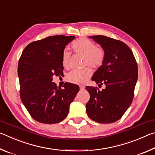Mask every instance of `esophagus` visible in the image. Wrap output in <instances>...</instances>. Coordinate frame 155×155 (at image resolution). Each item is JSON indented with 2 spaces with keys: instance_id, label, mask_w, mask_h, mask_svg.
<instances>
[{
  "instance_id": "esophagus-1",
  "label": "esophagus",
  "mask_w": 155,
  "mask_h": 155,
  "mask_svg": "<svg viewBox=\"0 0 155 155\" xmlns=\"http://www.w3.org/2000/svg\"><path fill=\"white\" fill-rule=\"evenodd\" d=\"M79 87H80V90H85V86H83V85H80Z\"/></svg>"
}]
</instances>
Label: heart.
<instances>
[{
  "label": "heart",
  "instance_id": "obj_1",
  "mask_svg": "<svg viewBox=\"0 0 155 155\" xmlns=\"http://www.w3.org/2000/svg\"><path fill=\"white\" fill-rule=\"evenodd\" d=\"M71 47L76 53L84 57V64L92 68H99L103 65L105 52L102 48L96 47L93 41L86 38H79L72 44ZM70 53L65 51L62 54V65L64 68L69 66ZM91 74L89 68L82 70H73L68 74V79L72 83H83L87 81Z\"/></svg>",
  "mask_w": 155,
  "mask_h": 155
}]
</instances>
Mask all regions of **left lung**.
<instances>
[{"instance_id": "8db88e82", "label": "left lung", "mask_w": 155, "mask_h": 155, "mask_svg": "<svg viewBox=\"0 0 155 155\" xmlns=\"http://www.w3.org/2000/svg\"><path fill=\"white\" fill-rule=\"evenodd\" d=\"M105 52L103 65L91 80L98 87L86 86L90 98L86 104L88 116L94 121L109 124L121 118L132 103L138 77V68L132 51L125 43L104 35L89 37Z\"/></svg>"}]
</instances>
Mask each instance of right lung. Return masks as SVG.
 I'll list each match as a JSON object with an SVG mask.
<instances>
[{
	"mask_svg": "<svg viewBox=\"0 0 155 155\" xmlns=\"http://www.w3.org/2000/svg\"><path fill=\"white\" fill-rule=\"evenodd\" d=\"M75 36L54 35L33 41L24 49L18 65L20 98L33 118L56 124L67 117L79 87L65 83L63 88L52 82L63 74L62 54Z\"/></svg>",
	"mask_w": 155,
	"mask_h": 155,
	"instance_id": "add662e5",
	"label": "right lung"
}]
</instances>
